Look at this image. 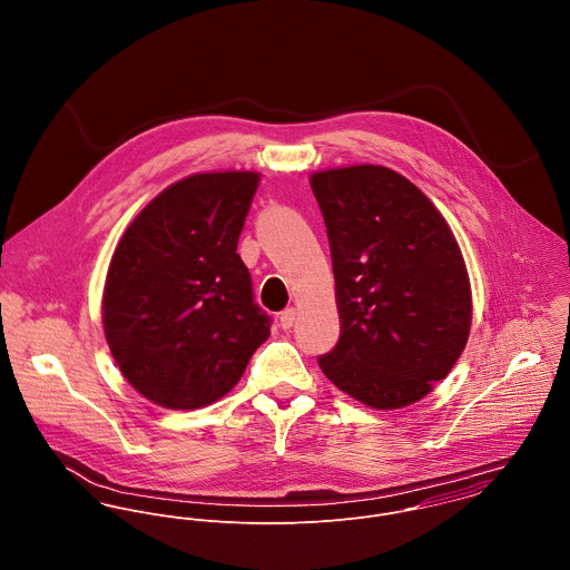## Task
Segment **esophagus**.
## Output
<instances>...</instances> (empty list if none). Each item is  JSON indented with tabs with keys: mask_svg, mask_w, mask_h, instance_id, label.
<instances>
[{
	"mask_svg": "<svg viewBox=\"0 0 570 570\" xmlns=\"http://www.w3.org/2000/svg\"><path fill=\"white\" fill-rule=\"evenodd\" d=\"M296 316H298V312L294 309V307H289V309H285L281 316H278V321H281V326L283 328H292L294 323H296Z\"/></svg>",
	"mask_w": 570,
	"mask_h": 570,
	"instance_id": "34e87169",
	"label": "esophagus"
}]
</instances>
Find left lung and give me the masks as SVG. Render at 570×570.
I'll list each match as a JSON object with an SVG mask.
<instances>
[{"mask_svg":"<svg viewBox=\"0 0 570 570\" xmlns=\"http://www.w3.org/2000/svg\"><path fill=\"white\" fill-rule=\"evenodd\" d=\"M340 340L318 364L375 410L432 393L461 357L472 326L465 258L436 206L397 170L353 164L316 170Z\"/></svg>","mask_w":570,"mask_h":570,"instance_id":"obj_1","label":"left lung"}]
</instances>
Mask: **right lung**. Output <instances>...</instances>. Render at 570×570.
I'll return each instance as SVG.
<instances>
[{
  "label": "right lung",
  "instance_id": "obj_1",
  "mask_svg": "<svg viewBox=\"0 0 570 570\" xmlns=\"http://www.w3.org/2000/svg\"><path fill=\"white\" fill-rule=\"evenodd\" d=\"M256 170H210L166 186L109 261L102 328L125 380L149 402L195 410L228 395L269 318L237 254Z\"/></svg>",
  "mask_w": 570,
  "mask_h": 570
}]
</instances>
